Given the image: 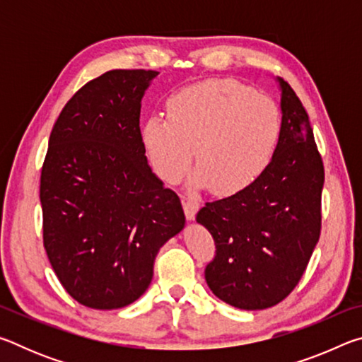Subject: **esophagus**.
<instances>
[{
  "mask_svg": "<svg viewBox=\"0 0 362 362\" xmlns=\"http://www.w3.org/2000/svg\"><path fill=\"white\" fill-rule=\"evenodd\" d=\"M183 211H185V216L188 220H193L196 217V212L199 211V201L192 199V198H183L182 199Z\"/></svg>",
  "mask_w": 362,
  "mask_h": 362,
  "instance_id": "esophagus-1",
  "label": "esophagus"
}]
</instances>
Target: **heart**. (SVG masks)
Segmentation results:
<instances>
[{"mask_svg":"<svg viewBox=\"0 0 362 362\" xmlns=\"http://www.w3.org/2000/svg\"><path fill=\"white\" fill-rule=\"evenodd\" d=\"M168 118L150 116L142 142L159 179L179 182L193 156V188L243 192L272 161L281 134L278 105L236 79H204L169 97Z\"/></svg>","mask_w":362,"mask_h":362,"instance_id":"b5f03b06","label":"heart"}]
</instances>
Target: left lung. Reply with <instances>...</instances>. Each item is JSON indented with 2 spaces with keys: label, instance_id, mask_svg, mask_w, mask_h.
I'll list each match as a JSON object with an SVG mask.
<instances>
[{
  "label": "left lung",
  "instance_id": "left-lung-1",
  "mask_svg": "<svg viewBox=\"0 0 362 362\" xmlns=\"http://www.w3.org/2000/svg\"><path fill=\"white\" fill-rule=\"evenodd\" d=\"M279 86L283 121L268 168L196 216L216 241L206 283L241 310L269 308L289 296L321 235L322 159L302 102L283 79Z\"/></svg>",
  "mask_w": 362,
  "mask_h": 362
}]
</instances>
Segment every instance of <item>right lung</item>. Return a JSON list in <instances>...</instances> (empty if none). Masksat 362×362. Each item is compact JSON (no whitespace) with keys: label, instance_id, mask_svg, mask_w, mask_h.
Listing matches in <instances>:
<instances>
[{"label":"right lung","instance_id":"obj_1","mask_svg":"<svg viewBox=\"0 0 362 362\" xmlns=\"http://www.w3.org/2000/svg\"><path fill=\"white\" fill-rule=\"evenodd\" d=\"M153 70H110L66 102L41 169L42 244L84 306L115 310L148 289L158 250L185 226L179 196L151 173L140 107Z\"/></svg>","mask_w":362,"mask_h":362}]
</instances>
